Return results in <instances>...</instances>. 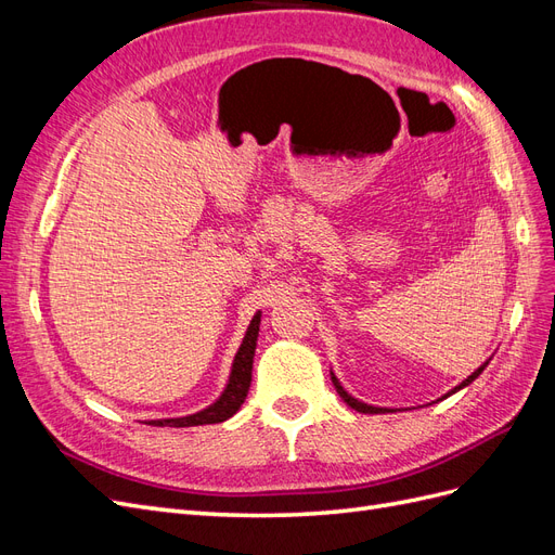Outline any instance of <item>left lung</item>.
I'll use <instances>...</instances> for the list:
<instances>
[{
	"label": "left lung",
	"mask_w": 555,
	"mask_h": 555,
	"mask_svg": "<svg viewBox=\"0 0 555 555\" xmlns=\"http://www.w3.org/2000/svg\"><path fill=\"white\" fill-rule=\"evenodd\" d=\"M486 365H489V361H486L483 365H479L477 367V371L473 373V375H469L467 379H463L459 386H456V389H451L447 396H451V393H456V391H461L463 389V386H467V384H473L481 373H483V367ZM331 379H333V384H335V391H338L340 393V398L347 402V405L351 408V410H357V412H363V414H382V412H391V410H386V408H373V405H365V402H361V400H357V398H351L345 389H343V386H340V382H338V377H335L333 373H331ZM444 396V398H447Z\"/></svg>",
	"instance_id": "left-lung-1"
}]
</instances>
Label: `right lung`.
I'll list each match as a JSON object with an SVG mask.
<instances>
[{
    "instance_id": "obj_1",
    "label": "right lung",
    "mask_w": 555,
    "mask_h": 555,
    "mask_svg": "<svg viewBox=\"0 0 555 555\" xmlns=\"http://www.w3.org/2000/svg\"><path fill=\"white\" fill-rule=\"evenodd\" d=\"M259 324H261V312L251 317L247 326V333L243 338V345L236 351V359L231 365V375L227 382V389L222 396L217 398L212 405L201 410L190 416H178V418H157V422H147L150 426H171V428H188V426H204V424H222L241 410V405L247 398L249 382H251V361H255V349L259 338Z\"/></svg>"
}]
</instances>
